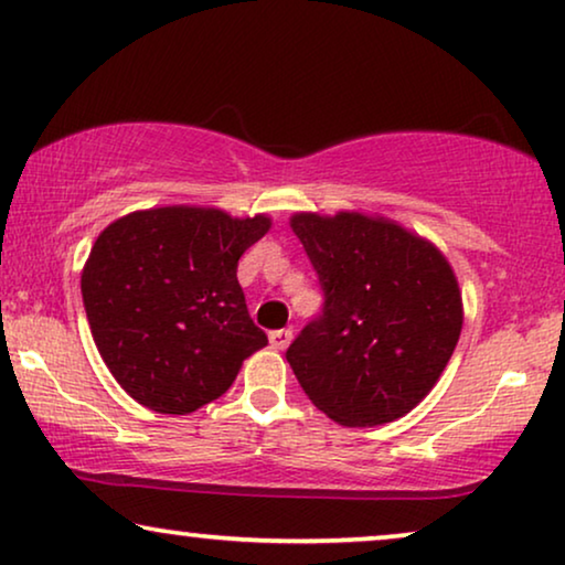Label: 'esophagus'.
<instances>
[{
  "label": "esophagus",
  "instance_id": "34e87169",
  "mask_svg": "<svg viewBox=\"0 0 565 565\" xmlns=\"http://www.w3.org/2000/svg\"><path fill=\"white\" fill-rule=\"evenodd\" d=\"M292 342V329H275L269 331V344L275 347V350H285Z\"/></svg>",
  "mask_w": 565,
  "mask_h": 565
}]
</instances>
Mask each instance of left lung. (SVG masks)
I'll return each instance as SVG.
<instances>
[{"label": "left lung", "instance_id": "left-lung-1", "mask_svg": "<svg viewBox=\"0 0 565 565\" xmlns=\"http://www.w3.org/2000/svg\"><path fill=\"white\" fill-rule=\"evenodd\" d=\"M323 308L288 347L300 388L329 419L375 427L412 412L462 329L450 262L427 238L362 213H296Z\"/></svg>", "mask_w": 565, "mask_h": 565}]
</instances>
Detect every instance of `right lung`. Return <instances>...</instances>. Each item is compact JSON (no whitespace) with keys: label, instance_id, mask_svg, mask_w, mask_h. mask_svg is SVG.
Returning a JSON list of instances; mask_svg holds the SVG:
<instances>
[{"label":"right lung","instance_id":"obj_1","mask_svg":"<svg viewBox=\"0 0 565 565\" xmlns=\"http://www.w3.org/2000/svg\"><path fill=\"white\" fill-rule=\"evenodd\" d=\"M267 215L169 205L128 213L92 246L82 298L95 344L120 388L159 414H190L223 396L267 344L236 280Z\"/></svg>","mask_w":565,"mask_h":565}]
</instances>
